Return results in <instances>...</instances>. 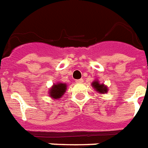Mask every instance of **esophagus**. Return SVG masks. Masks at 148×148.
Masks as SVG:
<instances>
[{
    "label": "esophagus",
    "mask_w": 148,
    "mask_h": 148,
    "mask_svg": "<svg viewBox=\"0 0 148 148\" xmlns=\"http://www.w3.org/2000/svg\"><path fill=\"white\" fill-rule=\"evenodd\" d=\"M76 83H79V84H81V83L84 82V79H76Z\"/></svg>",
    "instance_id": "obj_1"
}]
</instances>
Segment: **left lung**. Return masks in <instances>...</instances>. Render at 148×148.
I'll list each match as a JSON object with an SVG mask.
<instances>
[{
    "mask_svg": "<svg viewBox=\"0 0 148 148\" xmlns=\"http://www.w3.org/2000/svg\"><path fill=\"white\" fill-rule=\"evenodd\" d=\"M92 86L98 92L104 93L108 92L107 87L104 86V84H99L98 81H94V82L92 83Z\"/></svg>",
    "mask_w": 148,
    "mask_h": 148,
    "instance_id": "8db88e82",
    "label": "left lung"
}]
</instances>
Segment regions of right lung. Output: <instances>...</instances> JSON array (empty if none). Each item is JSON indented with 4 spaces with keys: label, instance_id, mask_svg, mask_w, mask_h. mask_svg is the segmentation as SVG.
<instances>
[{
    "label": "right lung",
    "instance_id": "obj_1",
    "mask_svg": "<svg viewBox=\"0 0 148 148\" xmlns=\"http://www.w3.org/2000/svg\"><path fill=\"white\" fill-rule=\"evenodd\" d=\"M66 84H56L55 85H53L51 90L49 91V94L54 99H59L60 97L64 95V93L65 92L66 90Z\"/></svg>",
    "mask_w": 148,
    "mask_h": 148
}]
</instances>
